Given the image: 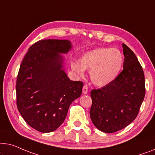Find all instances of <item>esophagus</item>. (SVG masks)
Instances as JSON below:
<instances>
[{"label": "esophagus", "instance_id": "1", "mask_svg": "<svg viewBox=\"0 0 155 155\" xmlns=\"http://www.w3.org/2000/svg\"><path fill=\"white\" fill-rule=\"evenodd\" d=\"M82 91H83V94H87V86L86 85H84V87H83L82 88Z\"/></svg>", "mask_w": 155, "mask_h": 155}]
</instances>
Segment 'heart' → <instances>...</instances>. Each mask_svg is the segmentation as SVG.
<instances>
[{"label":"heart","mask_w":155,"mask_h":155,"mask_svg":"<svg viewBox=\"0 0 155 155\" xmlns=\"http://www.w3.org/2000/svg\"><path fill=\"white\" fill-rule=\"evenodd\" d=\"M123 61V55L117 48L100 47L83 54L78 63H71V68L80 75L84 74V70H91L92 82L97 86H105L119 75Z\"/></svg>","instance_id":"1"}]
</instances>
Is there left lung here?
<instances>
[{
	"label": "left lung",
	"mask_w": 155,
	"mask_h": 155,
	"mask_svg": "<svg viewBox=\"0 0 155 155\" xmlns=\"http://www.w3.org/2000/svg\"><path fill=\"white\" fill-rule=\"evenodd\" d=\"M123 70L107 85L91 92L90 110L94 125L105 133L126 127L137 117L145 94V77L136 55L122 44Z\"/></svg>",
	"instance_id": "1"
}]
</instances>
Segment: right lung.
Wrapping results in <instances>:
<instances>
[{
	"instance_id": "right-lung-1",
	"label": "right lung",
	"mask_w": 155,
	"mask_h": 155,
	"mask_svg": "<svg viewBox=\"0 0 155 155\" xmlns=\"http://www.w3.org/2000/svg\"><path fill=\"white\" fill-rule=\"evenodd\" d=\"M64 40H43L28 48L18 70L16 92L18 110L26 123L42 133L54 131L64 122L84 83L70 80L63 57L71 49Z\"/></svg>"
}]
</instances>
